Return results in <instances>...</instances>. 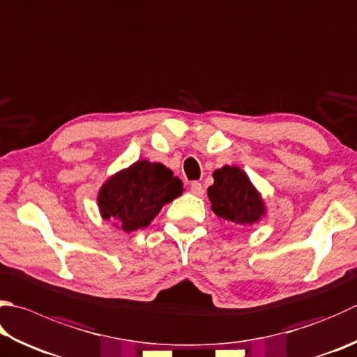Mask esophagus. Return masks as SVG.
I'll return each mask as SVG.
<instances>
[{
    "mask_svg": "<svg viewBox=\"0 0 357 357\" xmlns=\"http://www.w3.org/2000/svg\"><path fill=\"white\" fill-rule=\"evenodd\" d=\"M191 192L194 194V196L202 197V196H204L205 190H204V186L199 183V181H192V183H191Z\"/></svg>",
    "mask_w": 357,
    "mask_h": 357,
    "instance_id": "34e87169",
    "label": "esophagus"
}]
</instances>
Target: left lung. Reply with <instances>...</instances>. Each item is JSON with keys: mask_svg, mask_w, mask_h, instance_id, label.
I'll return each mask as SVG.
<instances>
[{"mask_svg": "<svg viewBox=\"0 0 357 357\" xmlns=\"http://www.w3.org/2000/svg\"><path fill=\"white\" fill-rule=\"evenodd\" d=\"M208 188L213 213L238 227H252L266 216V204L247 174L238 166H224L213 172Z\"/></svg>", "mask_w": 357, "mask_h": 357, "instance_id": "1", "label": "left lung"}]
</instances>
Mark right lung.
<instances>
[{
  "instance_id": "1",
  "label": "right lung",
  "mask_w": 357,
  "mask_h": 357,
  "mask_svg": "<svg viewBox=\"0 0 357 357\" xmlns=\"http://www.w3.org/2000/svg\"><path fill=\"white\" fill-rule=\"evenodd\" d=\"M181 192L183 183L169 167L138 160L105 180L98 194V206L100 218L130 233L149 225L161 208Z\"/></svg>"
}]
</instances>
